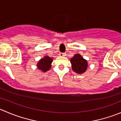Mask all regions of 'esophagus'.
I'll use <instances>...</instances> for the list:
<instances>
[{
  "label": "esophagus",
  "instance_id": "34e87169",
  "mask_svg": "<svg viewBox=\"0 0 121 121\" xmlns=\"http://www.w3.org/2000/svg\"><path fill=\"white\" fill-rule=\"evenodd\" d=\"M66 54L65 53H60V56H65Z\"/></svg>",
  "mask_w": 121,
  "mask_h": 121
}]
</instances>
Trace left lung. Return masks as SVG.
<instances>
[{
	"label": "left lung",
	"instance_id": "1",
	"mask_svg": "<svg viewBox=\"0 0 121 121\" xmlns=\"http://www.w3.org/2000/svg\"><path fill=\"white\" fill-rule=\"evenodd\" d=\"M72 69L77 74H82L88 67L87 61L80 54H77L70 60Z\"/></svg>",
	"mask_w": 121,
	"mask_h": 121
}]
</instances>
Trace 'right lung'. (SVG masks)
I'll list each match as a JSON object with an SVG mask.
<instances>
[{
  "mask_svg": "<svg viewBox=\"0 0 121 121\" xmlns=\"http://www.w3.org/2000/svg\"><path fill=\"white\" fill-rule=\"evenodd\" d=\"M52 62H53V58L47 56H44V57L40 59L38 62L37 67L43 72H46L50 69Z\"/></svg>",
  "mask_w": 121,
  "mask_h": 121,
  "instance_id": "add662e5",
  "label": "right lung"
}]
</instances>
